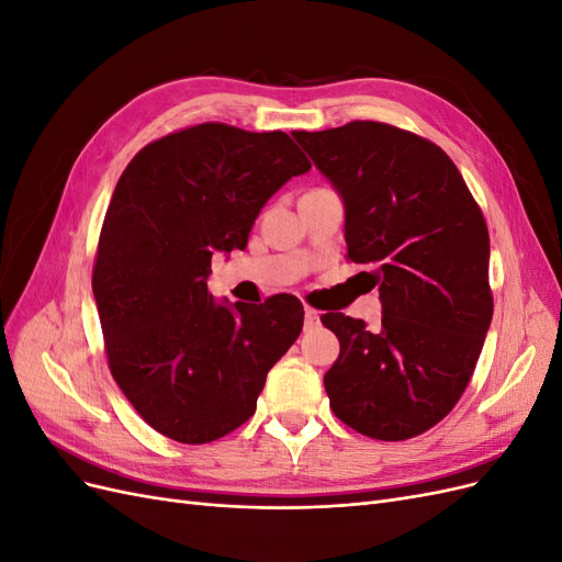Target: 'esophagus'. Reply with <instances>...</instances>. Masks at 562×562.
Segmentation results:
<instances>
[{
  "label": "esophagus",
  "instance_id": "1",
  "mask_svg": "<svg viewBox=\"0 0 562 562\" xmlns=\"http://www.w3.org/2000/svg\"><path fill=\"white\" fill-rule=\"evenodd\" d=\"M318 321H321V316H318V312H316V310H312V307H304V330H312V328H316V326H318Z\"/></svg>",
  "mask_w": 562,
  "mask_h": 562
}]
</instances>
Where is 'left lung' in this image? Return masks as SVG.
Masks as SVG:
<instances>
[{
	"instance_id": "8db88e82",
	"label": "left lung",
	"mask_w": 562,
	"mask_h": 562,
	"mask_svg": "<svg viewBox=\"0 0 562 562\" xmlns=\"http://www.w3.org/2000/svg\"><path fill=\"white\" fill-rule=\"evenodd\" d=\"M345 201L347 258L370 265L382 326L323 314L339 356L323 378L333 413L378 440L436 427L479 363L492 321L490 236L443 149L380 122L295 131Z\"/></svg>"
}]
</instances>
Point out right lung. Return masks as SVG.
<instances>
[{"label":"right lung","instance_id":"obj_1","mask_svg":"<svg viewBox=\"0 0 562 562\" xmlns=\"http://www.w3.org/2000/svg\"><path fill=\"white\" fill-rule=\"evenodd\" d=\"M310 168L283 131L209 122L145 145L114 187L93 265L108 366L135 413L178 443L250 419L302 330L297 297L215 302L206 279L213 252L244 250L269 196Z\"/></svg>","mask_w":562,"mask_h":562}]
</instances>
